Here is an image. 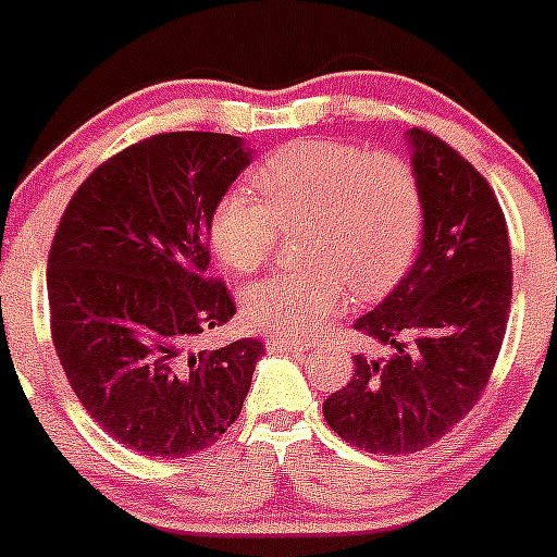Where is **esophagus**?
<instances>
[{"label": "esophagus", "instance_id": "esophagus-1", "mask_svg": "<svg viewBox=\"0 0 557 557\" xmlns=\"http://www.w3.org/2000/svg\"><path fill=\"white\" fill-rule=\"evenodd\" d=\"M264 345H268L270 354H304V350H309V345H306V342L284 339V336H270Z\"/></svg>", "mask_w": 557, "mask_h": 557}]
</instances>
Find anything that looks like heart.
Masks as SVG:
<instances>
[{
	"instance_id": "b5f03b06",
	"label": "heart",
	"mask_w": 557,
	"mask_h": 557,
	"mask_svg": "<svg viewBox=\"0 0 557 557\" xmlns=\"http://www.w3.org/2000/svg\"><path fill=\"white\" fill-rule=\"evenodd\" d=\"M245 187L223 193L209 215V243L228 270L251 273L273 251L278 226L309 223L300 251L312 264L259 278L243 293L257 331L304 339L348 304L406 273L422 234V190L400 157L359 143L295 140L264 157Z\"/></svg>"
}]
</instances>
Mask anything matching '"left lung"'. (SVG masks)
<instances>
[{"label":"left lung","mask_w":557,"mask_h":557,"mask_svg":"<svg viewBox=\"0 0 557 557\" xmlns=\"http://www.w3.org/2000/svg\"><path fill=\"white\" fill-rule=\"evenodd\" d=\"M422 190L414 264L354 329L389 345V359L354 356V379L325 397L345 442L406 456L445 436L475 406L497 361L511 309V245L494 190L456 149L408 129Z\"/></svg>","instance_id":"left-lung-1"}]
</instances>
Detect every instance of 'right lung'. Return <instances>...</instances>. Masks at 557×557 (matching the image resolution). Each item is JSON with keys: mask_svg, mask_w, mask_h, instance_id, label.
<instances>
[{"mask_svg": "<svg viewBox=\"0 0 557 557\" xmlns=\"http://www.w3.org/2000/svg\"><path fill=\"white\" fill-rule=\"evenodd\" d=\"M243 137L171 132L96 168L49 251L52 339L90 417L140 456L185 458L239 417L264 345L193 350L234 318L209 270V215L251 165Z\"/></svg>", "mask_w": 557, "mask_h": 557, "instance_id": "1", "label": "right lung"}]
</instances>
